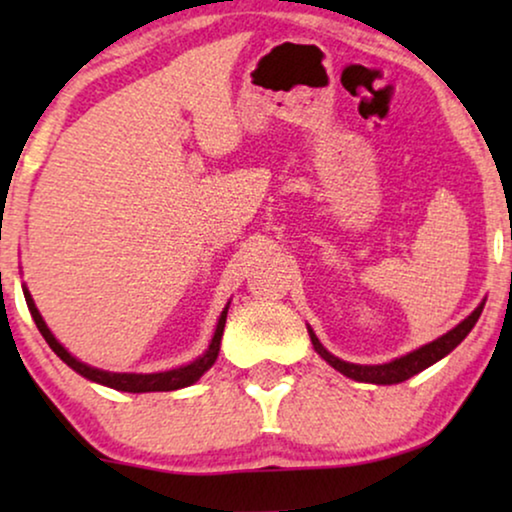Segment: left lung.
I'll return each instance as SVG.
<instances>
[{"mask_svg":"<svg viewBox=\"0 0 512 512\" xmlns=\"http://www.w3.org/2000/svg\"><path fill=\"white\" fill-rule=\"evenodd\" d=\"M482 307H485V300L475 307V310L468 314L464 321H459L457 326L452 328V331H447L445 335H440L433 342H426L419 349H412V352L398 356V359L389 361V363H377V366H361V363H349V361H342L338 356L328 352V349L321 345L317 335L310 326H307V333H310V340H312V347L314 352H317L321 359H324L328 366L338 370L349 380H356V382H370V384H398V382H405L410 380L412 375L422 373L433 363H438L440 359H445L447 354L452 352L454 347L461 345V340L466 338L468 333L473 331L475 321L480 319L482 314Z\"/></svg>","mask_w":512,"mask_h":512,"instance_id":"8db88e82","label":"left lung"}]
</instances>
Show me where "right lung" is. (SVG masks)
Listing matches in <instances>:
<instances>
[{"instance_id": "add662e5", "label": "right lung", "mask_w": 512, "mask_h": 512, "mask_svg": "<svg viewBox=\"0 0 512 512\" xmlns=\"http://www.w3.org/2000/svg\"><path fill=\"white\" fill-rule=\"evenodd\" d=\"M23 293H25V303H27V307H30V314H32L34 324H37V328H39V333L44 335L48 347H51L53 352L58 354L69 368L76 370V373H79L81 377H86V380H90V382L102 384V387H109V389H116V391H128V394H146V391H174V389L191 387V384L198 382L200 377L214 366L216 356H219L223 326H226L228 307H230V303L223 307L221 317H219V321H216L214 335H212V340H209L205 352H202L195 361L186 363V366L163 370V373H109V370L88 366V363H83V361L76 359V356L69 354L67 349L60 345L58 338H55V335L51 333V328L46 326V321L39 314L37 305H34V300H32V293L27 291L25 284H23Z\"/></svg>"}]
</instances>
